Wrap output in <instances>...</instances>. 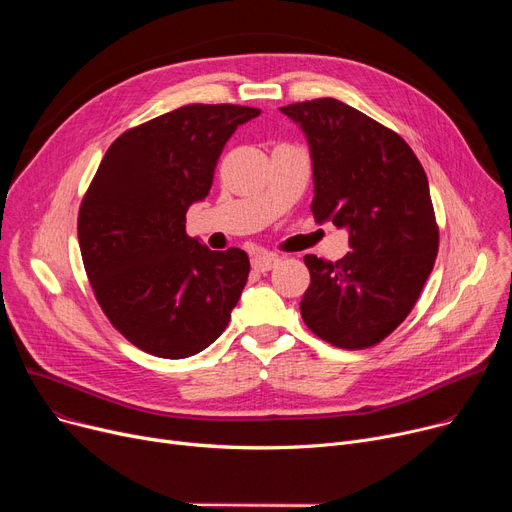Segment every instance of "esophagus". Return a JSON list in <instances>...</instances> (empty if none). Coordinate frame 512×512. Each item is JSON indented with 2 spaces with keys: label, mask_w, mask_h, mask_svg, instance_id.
<instances>
[{
  "label": "esophagus",
  "mask_w": 512,
  "mask_h": 512,
  "mask_svg": "<svg viewBox=\"0 0 512 512\" xmlns=\"http://www.w3.org/2000/svg\"><path fill=\"white\" fill-rule=\"evenodd\" d=\"M278 261H280V257L274 253H259L251 259V265L255 272H270L272 267L278 265Z\"/></svg>",
  "instance_id": "esophagus-1"
}]
</instances>
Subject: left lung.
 <instances>
[{
  "instance_id": "obj_1",
  "label": "left lung",
  "mask_w": 512,
  "mask_h": 512,
  "mask_svg": "<svg viewBox=\"0 0 512 512\" xmlns=\"http://www.w3.org/2000/svg\"><path fill=\"white\" fill-rule=\"evenodd\" d=\"M280 112L309 145L315 222L344 228L351 247L336 263L305 255L303 321L340 348L378 344L411 313L438 255L423 166L396 132L338 99Z\"/></svg>"
}]
</instances>
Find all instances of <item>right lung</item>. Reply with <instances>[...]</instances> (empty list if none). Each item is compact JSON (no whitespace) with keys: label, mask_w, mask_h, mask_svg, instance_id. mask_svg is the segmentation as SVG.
<instances>
[{"label":"right lung","mask_w":512,"mask_h":512,"mask_svg":"<svg viewBox=\"0 0 512 512\" xmlns=\"http://www.w3.org/2000/svg\"><path fill=\"white\" fill-rule=\"evenodd\" d=\"M261 112L184 105L126 130L107 149L78 211V245L112 326L161 359L201 353L230 321L249 278L242 249L186 236L234 130Z\"/></svg>","instance_id":"obj_1"}]
</instances>
